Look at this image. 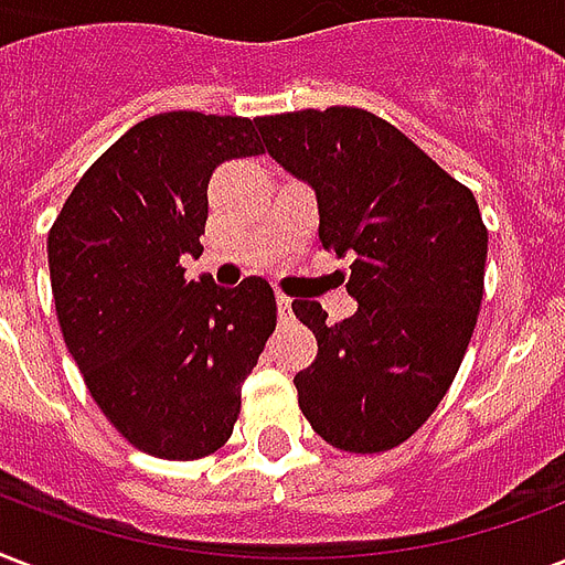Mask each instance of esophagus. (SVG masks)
<instances>
[{
  "label": "esophagus",
  "instance_id": "1",
  "mask_svg": "<svg viewBox=\"0 0 565 565\" xmlns=\"http://www.w3.org/2000/svg\"><path fill=\"white\" fill-rule=\"evenodd\" d=\"M275 305H278V319H281V322H287V319L292 317V299H290V296H278V299H275Z\"/></svg>",
  "mask_w": 565,
  "mask_h": 565
}]
</instances>
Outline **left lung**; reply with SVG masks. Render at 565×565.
Segmentation results:
<instances>
[{"label":"left lung","instance_id":"left-lung-1","mask_svg":"<svg viewBox=\"0 0 565 565\" xmlns=\"http://www.w3.org/2000/svg\"><path fill=\"white\" fill-rule=\"evenodd\" d=\"M255 126L269 158L317 195L319 243L354 257V317L328 326L319 301H292L319 343L292 377L301 413L331 446L386 451L443 402L472 340L487 264L478 202L366 110H296Z\"/></svg>","mask_w":565,"mask_h":565}]
</instances>
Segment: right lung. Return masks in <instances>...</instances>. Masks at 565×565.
I'll use <instances>...</instances> for the list:
<instances>
[{"label":"right lung","instance_id":"right-lung-1","mask_svg":"<svg viewBox=\"0 0 565 565\" xmlns=\"http://www.w3.org/2000/svg\"><path fill=\"white\" fill-rule=\"evenodd\" d=\"M264 152L255 122L170 110L137 122L84 172L49 231L64 343L110 425L163 460H195L231 437L239 393L275 331V292L248 275L188 281L202 255L207 181Z\"/></svg>","mask_w":565,"mask_h":565}]
</instances>
